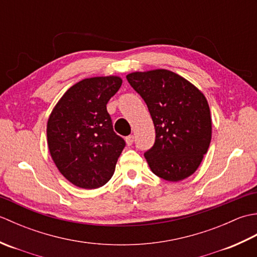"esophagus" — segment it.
Listing matches in <instances>:
<instances>
[{
	"instance_id": "1",
	"label": "esophagus",
	"mask_w": 257,
	"mask_h": 257,
	"mask_svg": "<svg viewBox=\"0 0 257 257\" xmlns=\"http://www.w3.org/2000/svg\"><path fill=\"white\" fill-rule=\"evenodd\" d=\"M125 144H127L128 146H132L134 144V136L130 135L128 136V137H125Z\"/></svg>"
}]
</instances>
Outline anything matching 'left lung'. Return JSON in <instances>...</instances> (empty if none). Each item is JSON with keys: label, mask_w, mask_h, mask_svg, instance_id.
Here are the masks:
<instances>
[{"label": "left lung", "mask_w": 257, "mask_h": 257, "mask_svg": "<svg viewBox=\"0 0 257 257\" xmlns=\"http://www.w3.org/2000/svg\"><path fill=\"white\" fill-rule=\"evenodd\" d=\"M125 77L144 98L155 124V145L145 154L151 171L170 182L192 176L212 138L210 107L203 92L168 69L135 72Z\"/></svg>", "instance_id": "8db88e82"}]
</instances>
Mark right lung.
Here are the masks:
<instances>
[{
    "label": "right lung",
    "mask_w": 257,
    "mask_h": 257,
    "mask_svg": "<svg viewBox=\"0 0 257 257\" xmlns=\"http://www.w3.org/2000/svg\"><path fill=\"white\" fill-rule=\"evenodd\" d=\"M119 76H97L73 85L47 120V146L58 171L81 189L111 179L124 141L114 134L107 102L119 90Z\"/></svg>",
    "instance_id": "right-lung-1"
}]
</instances>
